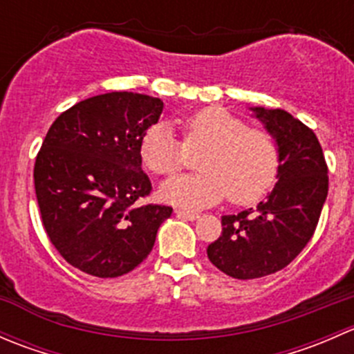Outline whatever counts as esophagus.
Returning <instances> with one entry per match:
<instances>
[{"label": "esophagus", "instance_id": "esophagus-1", "mask_svg": "<svg viewBox=\"0 0 354 354\" xmlns=\"http://www.w3.org/2000/svg\"><path fill=\"white\" fill-rule=\"evenodd\" d=\"M176 216L181 217V219H187V221H195V219H198V214L190 212V210H183V209H178V210H176Z\"/></svg>", "mask_w": 354, "mask_h": 354}]
</instances>
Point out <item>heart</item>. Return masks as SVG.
<instances>
[{"instance_id": "obj_1", "label": "heart", "mask_w": 354, "mask_h": 354, "mask_svg": "<svg viewBox=\"0 0 354 354\" xmlns=\"http://www.w3.org/2000/svg\"><path fill=\"white\" fill-rule=\"evenodd\" d=\"M183 142L166 124L145 131L140 142L142 164L156 176H173L188 162V152L200 156L198 174L166 181L160 197L174 205L202 209L230 198L234 205L259 202L276 183L281 166L277 138L266 128L223 108H203L180 121Z\"/></svg>"}]
</instances>
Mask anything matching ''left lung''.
Listing matches in <instances>:
<instances>
[{"instance_id": "obj_1", "label": "left lung", "mask_w": 354, "mask_h": 354, "mask_svg": "<svg viewBox=\"0 0 354 354\" xmlns=\"http://www.w3.org/2000/svg\"><path fill=\"white\" fill-rule=\"evenodd\" d=\"M277 138V183L257 210L223 216L209 260L234 279H257L289 266L312 240L329 192L327 162L312 128L283 109L253 108Z\"/></svg>"}]
</instances>
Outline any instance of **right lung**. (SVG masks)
Returning a JSON list of instances; mask_svg holds the SVG:
<instances>
[{"label":"right lung","mask_w":354,"mask_h":354,"mask_svg":"<svg viewBox=\"0 0 354 354\" xmlns=\"http://www.w3.org/2000/svg\"><path fill=\"white\" fill-rule=\"evenodd\" d=\"M162 101L109 92L77 102L48 130L34 164L46 234L75 269L120 277L144 262L173 207L137 200L151 195L140 142Z\"/></svg>","instance_id":"right-lung-1"}]
</instances>
